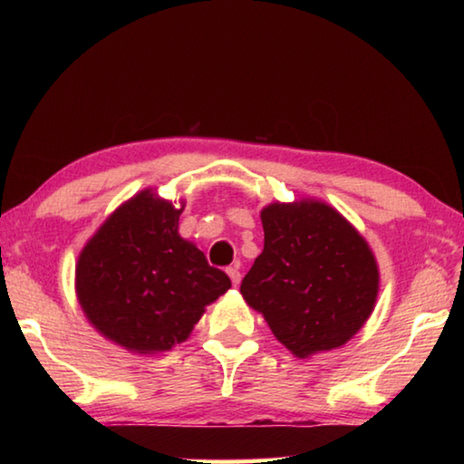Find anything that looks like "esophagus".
Segmentation results:
<instances>
[{"instance_id":"esophagus-1","label":"esophagus","mask_w":464,"mask_h":464,"mask_svg":"<svg viewBox=\"0 0 464 464\" xmlns=\"http://www.w3.org/2000/svg\"><path fill=\"white\" fill-rule=\"evenodd\" d=\"M227 274H229V278H231V282H233V286H239V282H241V274H239V270H237V268H227Z\"/></svg>"}]
</instances>
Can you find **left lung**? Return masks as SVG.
Listing matches in <instances>:
<instances>
[{
    "label": "left lung",
    "mask_w": 464,
    "mask_h": 464,
    "mask_svg": "<svg viewBox=\"0 0 464 464\" xmlns=\"http://www.w3.org/2000/svg\"><path fill=\"white\" fill-rule=\"evenodd\" d=\"M260 218L264 251L241 282L246 303L296 358L348 343L379 296V264L368 241L317 198L270 202Z\"/></svg>",
    "instance_id": "1"
}]
</instances>
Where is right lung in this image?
<instances>
[{"label": "right lung", "mask_w": 464, "mask_h": 464, "mask_svg": "<svg viewBox=\"0 0 464 464\" xmlns=\"http://www.w3.org/2000/svg\"><path fill=\"white\" fill-rule=\"evenodd\" d=\"M184 207L145 188L98 227L77 257L83 315L132 354L186 342L208 304L231 288L229 276L178 233Z\"/></svg>", "instance_id": "add662e5"}]
</instances>
